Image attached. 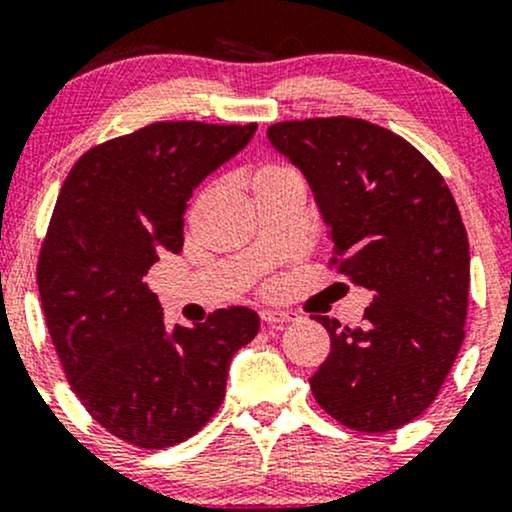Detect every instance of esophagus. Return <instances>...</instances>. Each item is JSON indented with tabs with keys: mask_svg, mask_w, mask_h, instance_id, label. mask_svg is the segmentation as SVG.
<instances>
[{
	"mask_svg": "<svg viewBox=\"0 0 512 512\" xmlns=\"http://www.w3.org/2000/svg\"><path fill=\"white\" fill-rule=\"evenodd\" d=\"M260 317H262V322H267V325H284V322L301 320V315L293 313V310H279V308L262 310Z\"/></svg>",
	"mask_w": 512,
	"mask_h": 512,
	"instance_id": "34e87169",
	"label": "esophagus"
}]
</instances>
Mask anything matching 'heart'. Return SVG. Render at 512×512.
I'll use <instances>...</instances> for the list:
<instances>
[{
    "mask_svg": "<svg viewBox=\"0 0 512 512\" xmlns=\"http://www.w3.org/2000/svg\"><path fill=\"white\" fill-rule=\"evenodd\" d=\"M281 170H286V168H284V166H274V163H269V166H262L260 170H257L255 180L269 178V175H276V173H281Z\"/></svg>",
    "mask_w": 512,
    "mask_h": 512,
    "instance_id": "heart-1",
    "label": "heart"
}]
</instances>
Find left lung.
I'll list each match as a JSON object with an SVG mask.
<instances>
[{
	"label": "left lung",
	"mask_w": 512,
	"mask_h": 512,
	"mask_svg": "<svg viewBox=\"0 0 512 512\" xmlns=\"http://www.w3.org/2000/svg\"><path fill=\"white\" fill-rule=\"evenodd\" d=\"M267 134L313 187L330 267L370 293L356 330L313 315L332 342L313 397L346 428L395 431L431 407L464 339L469 243L455 197L419 149L368 120H286Z\"/></svg>",
	"instance_id": "left-lung-1"
}]
</instances>
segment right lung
<instances>
[{"mask_svg": "<svg viewBox=\"0 0 512 512\" xmlns=\"http://www.w3.org/2000/svg\"><path fill=\"white\" fill-rule=\"evenodd\" d=\"M257 125L154 122L88 149L69 170L38 257L45 322L67 383L115 438L163 450L202 431L226 397L231 358L260 332L250 308L170 332L144 281L182 250L195 187Z\"/></svg>", "mask_w": 512, "mask_h": 512, "instance_id": "add662e5", "label": "right lung"}]
</instances>
